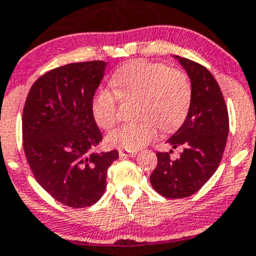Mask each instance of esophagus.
<instances>
[{
  "label": "esophagus",
  "instance_id": "esophagus-1",
  "mask_svg": "<svg viewBox=\"0 0 256 256\" xmlns=\"http://www.w3.org/2000/svg\"><path fill=\"white\" fill-rule=\"evenodd\" d=\"M118 155L121 158H131V156H135L136 152H130V150H118Z\"/></svg>",
  "mask_w": 256,
  "mask_h": 256
}]
</instances>
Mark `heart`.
Instances as JSON below:
<instances>
[{"instance_id": "b5f03b06", "label": "heart", "mask_w": 256, "mask_h": 256, "mask_svg": "<svg viewBox=\"0 0 256 256\" xmlns=\"http://www.w3.org/2000/svg\"><path fill=\"white\" fill-rule=\"evenodd\" d=\"M114 90L98 88L90 101L96 124L111 128L118 120V98H139L138 124L120 126L107 135V145L125 150H138L156 139L159 126L174 131L184 122L192 104V84L187 74L163 63L128 62L111 78Z\"/></svg>"}]
</instances>
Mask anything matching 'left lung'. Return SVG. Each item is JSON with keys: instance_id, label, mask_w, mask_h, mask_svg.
<instances>
[{"instance_id": "left-lung-1", "label": "left lung", "mask_w": 256, "mask_h": 256, "mask_svg": "<svg viewBox=\"0 0 256 256\" xmlns=\"http://www.w3.org/2000/svg\"><path fill=\"white\" fill-rule=\"evenodd\" d=\"M192 84V104L186 121L168 140L183 152L176 160L169 152H156V168L150 183L166 198L194 194L214 176L224 155L228 135V114L225 100L214 77L204 66L180 58Z\"/></svg>"}]
</instances>
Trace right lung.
<instances>
[{"instance_id":"right-lung-1","label":"right lung","mask_w":256,"mask_h":256,"mask_svg":"<svg viewBox=\"0 0 256 256\" xmlns=\"http://www.w3.org/2000/svg\"><path fill=\"white\" fill-rule=\"evenodd\" d=\"M106 62L52 69L30 88L22 112V145L36 182L64 206L84 208L106 190L107 169L117 150L93 152L102 134L90 101Z\"/></svg>"}]
</instances>
